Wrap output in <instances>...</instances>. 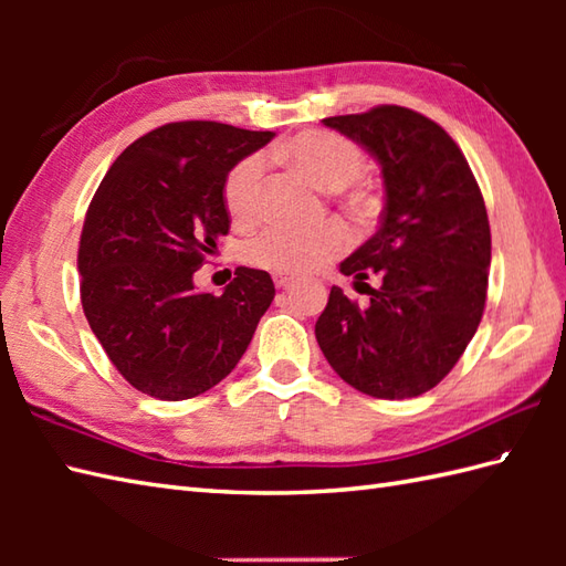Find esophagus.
<instances>
[{"instance_id":"34e87169","label":"esophagus","mask_w":566,"mask_h":566,"mask_svg":"<svg viewBox=\"0 0 566 566\" xmlns=\"http://www.w3.org/2000/svg\"><path fill=\"white\" fill-rule=\"evenodd\" d=\"M296 280L290 274H274V286L276 290H286V286H292Z\"/></svg>"}]
</instances>
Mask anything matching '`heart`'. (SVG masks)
<instances>
[{"mask_svg": "<svg viewBox=\"0 0 566 566\" xmlns=\"http://www.w3.org/2000/svg\"><path fill=\"white\" fill-rule=\"evenodd\" d=\"M282 158L304 172L311 182L326 191H343L355 211L371 207V195L357 187L365 172V155L355 143L328 130H311L296 136L282 148ZM264 158L250 153L240 158L223 179V203L231 219L240 226L252 223L262 209ZM350 231L331 221L314 231L270 226L248 240L245 260L255 268L276 274H306L340 258L350 248Z\"/></svg>", "mask_w": 566, "mask_h": 566, "instance_id": "heart-1", "label": "heart"}]
</instances>
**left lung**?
<instances>
[{
	"mask_svg": "<svg viewBox=\"0 0 566 566\" xmlns=\"http://www.w3.org/2000/svg\"><path fill=\"white\" fill-rule=\"evenodd\" d=\"M381 167L379 231L340 272L382 286L359 308L333 286L316 340L340 379L375 399H413L436 387L474 338L486 304L491 231L462 150L423 114L377 106L323 118Z\"/></svg>",
	"mask_w": 566,
	"mask_h": 566,
	"instance_id": "1",
	"label": "left lung"
}]
</instances>
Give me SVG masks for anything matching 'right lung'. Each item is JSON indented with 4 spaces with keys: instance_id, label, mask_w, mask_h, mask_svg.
I'll use <instances>...</instances> for the list:
<instances>
[{
    "instance_id": "1",
    "label": "right lung",
    "mask_w": 566,
    "mask_h": 566,
    "mask_svg": "<svg viewBox=\"0 0 566 566\" xmlns=\"http://www.w3.org/2000/svg\"><path fill=\"white\" fill-rule=\"evenodd\" d=\"M272 138L216 122L165 124L102 179L80 235V296L104 353L138 391L191 399L248 350L274 298L272 276L238 268L213 296L195 290V272L231 228L228 170Z\"/></svg>"
}]
</instances>
